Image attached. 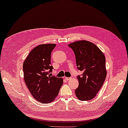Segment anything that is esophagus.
<instances>
[{
	"mask_svg": "<svg viewBox=\"0 0 128 128\" xmlns=\"http://www.w3.org/2000/svg\"><path fill=\"white\" fill-rule=\"evenodd\" d=\"M64 79H65L66 80H69L71 79V78H68V77H64Z\"/></svg>",
	"mask_w": 128,
	"mask_h": 128,
	"instance_id": "obj_1",
	"label": "esophagus"
}]
</instances>
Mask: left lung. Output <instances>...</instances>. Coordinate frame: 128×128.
<instances>
[{"label":"left lung","mask_w":128,"mask_h":128,"mask_svg":"<svg viewBox=\"0 0 128 128\" xmlns=\"http://www.w3.org/2000/svg\"><path fill=\"white\" fill-rule=\"evenodd\" d=\"M75 54L76 68L83 73L78 75L79 85L75 90L80 101L95 97L106 76L105 56L100 48L87 40L76 41L68 45Z\"/></svg>","instance_id":"obj_1"}]
</instances>
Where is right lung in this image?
<instances>
[{"mask_svg": "<svg viewBox=\"0 0 128 128\" xmlns=\"http://www.w3.org/2000/svg\"><path fill=\"white\" fill-rule=\"evenodd\" d=\"M56 44H40L29 53L23 64L26 84L35 100L43 104L52 102L57 97L63 79L50 76L51 54Z\"/></svg>", "mask_w": 128, "mask_h": 128, "instance_id": "add662e5", "label": "right lung"}]
</instances>
